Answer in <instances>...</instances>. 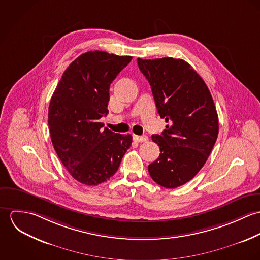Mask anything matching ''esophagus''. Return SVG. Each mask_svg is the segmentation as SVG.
<instances>
[{"label":"esophagus","mask_w":260,"mask_h":260,"mask_svg":"<svg viewBox=\"0 0 260 260\" xmlns=\"http://www.w3.org/2000/svg\"><path fill=\"white\" fill-rule=\"evenodd\" d=\"M133 140L136 141V142H146L148 140V137L147 136H137V135H133Z\"/></svg>","instance_id":"esophagus-1"}]
</instances>
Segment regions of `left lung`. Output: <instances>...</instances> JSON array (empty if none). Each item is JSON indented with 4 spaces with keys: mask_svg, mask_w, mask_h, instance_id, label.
<instances>
[{
    "mask_svg": "<svg viewBox=\"0 0 260 260\" xmlns=\"http://www.w3.org/2000/svg\"><path fill=\"white\" fill-rule=\"evenodd\" d=\"M151 86L166 129L152 135L160 148L148 166L151 178L165 188L190 181L203 167L218 136V115L208 87L182 59H137Z\"/></svg>",
    "mask_w": 260,
    "mask_h": 260,
    "instance_id": "8db88e82",
    "label": "left lung"
}]
</instances>
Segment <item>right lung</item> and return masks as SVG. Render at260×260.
<instances>
[{
  "label": "right lung",
  "instance_id": "add662e5",
  "mask_svg": "<svg viewBox=\"0 0 260 260\" xmlns=\"http://www.w3.org/2000/svg\"><path fill=\"white\" fill-rule=\"evenodd\" d=\"M131 60L103 51L84 53L63 73L51 98L48 124L53 146L82 184L109 180L131 146L130 134H116L99 122L108 114L112 82Z\"/></svg>",
  "mask_w": 260,
  "mask_h": 260
}]
</instances>
